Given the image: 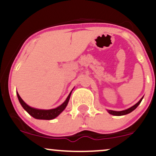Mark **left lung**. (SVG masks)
Here are the masks:
<instances>
[{
  "label": "left lung",
  "instance_id": "8db88e82",
  "mask_svg": "<svg viewBox=\"0 0 156 156\" xmlns=\"http://www.w3.org/2000/svg\"><path fill=\"white\" fill-rule=\"evenodd\" d=\"M143 98H144V96L141 98L140 101L138 102V103H136V104L133 105V106L130 107V108L126 109V110L119 111V112H117V111H113V110H107V112H108L110 114H112V115H114V116H122V115H125V114H129V113L133 112V110H135V109L137 108L138 105L140 104L141 101H142Z\"/></svg>",
  "mask_w": 156,
  "mask_h": 156
}]
</instances>
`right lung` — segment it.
I'll return each mask as SVG.
<instances>
[{
    "label": "right lung",
    "mask_w": 156,
    "mask_h": 156,
    "mask_svg": "<svg viewBox=\"0 0 156 156\" xmlns=\"http://www.w3.org/2000/svg\"><path fill=\"white\" fill-rule=\"evenodd\" d=\"M72 91H71L70 93L69 94V95H68L67 99L65 100V101H64L62 105H60L59 106L56 107V108H55L48 109V110H45V109L35 108H33V107L29 106V105L26 104V103L23 101V99L20 98V96L19 95L18 92H17V98H18L20 103L21 105H22L23 108H24L25 110H26V112L30 114V115L37 119H47V120H50V119H55V117H58L61 113L65 109V108L67 107V105L68 104V102L69 101V98H70Z\"/></svg>",
    "instance_id": "right-lung-1"
}]
</instances>
